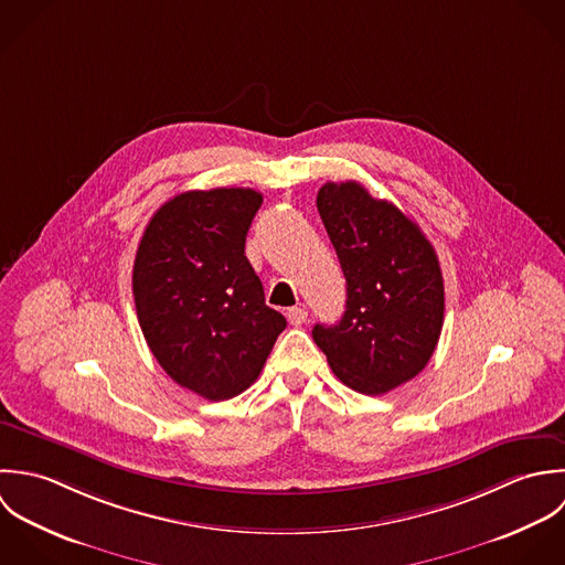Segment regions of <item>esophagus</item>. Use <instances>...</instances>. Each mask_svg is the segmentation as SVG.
I'll return each mask as SVG.
<instances>
[{
    "instance_id": "obj_1",
    "label": "esophagus",
    "mask_w": 565,
    "mask_h": 565,
    "mask_svg": "<svg viewBox=\"0 0 565 565\" xmlns=\"http://www.w3.org/2000/svg\"><path fill=\"white\" fill-rule=\"evenodd\" d=\"M286 317H288V321H290L292 326H303V323L308 321V310H306V308H290V310L286 312Z\"/></svg>"
}]
</instances>
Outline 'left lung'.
Returning <instances> with one entry per match:
<instances>
[{"label": "left lung", "instance_id": "obj_1", "mask_svg": "<svg viewBox=\"0 0 565 565\" xmlns=\"http://www.w3.org/2000/svg\"><path fill=\"white\" fill-rule=\"evenodd\" d=\"M317 207L347 279L344 315L315 326L340 382L382 395L424 371L444 328L446 292L435 246L402 210L360 183H326Z\"/></svg>", "mask_w": 565, "mask_h": 565}]
</instances>
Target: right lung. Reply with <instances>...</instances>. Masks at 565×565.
I'll return each instance as SVG.
<instances>
[{"mask_svg":"<svg viewBox=\"0 0 565 565\" xmlns=\"http://www.w3.org/2000/svg\"><path fill=\"white\" fill-rule=\"evenodd\" d=\"M259 205L248 188L183 192L154 212L135 255L143 339L177 384L210 402L246 391L286 330L244 255Z\"/></svg>","mask_w":565,"mask_h":565,"instance_id":"right-lung-1","label":"right lung"}]
</instances>
